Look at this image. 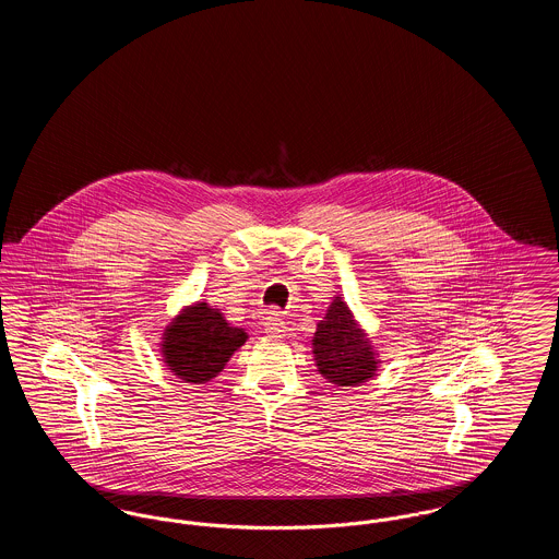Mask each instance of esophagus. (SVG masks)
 I'll return each instance as SVG.
<instances>
[{"instance_id": "obj_1", "label": "esophagus", "mask_w": 559, "mask_h": 559, "mask_svg": "<svg viewBox=\"0 0 559 559\" xmlns=\"http://www.w3.org/2000/svg\"><path fill=\"white\" fill-rule=\"evenodd\" d=\"M264 331H266L267 337L281 340V337L287 335V324H285V320L281 319L276 312H272V314H267L266 320H264Z\"/></svg>"}]
</instances>
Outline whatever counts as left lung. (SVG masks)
I'll list each match as a JSON object with an SVG mask.
<instances>
[{"instance_id":"1","label":"left lung","mask_w":559,"mask_h":559,"mask_svg":"<svg viewBox=\"0 0 559 559\" xmlns=\"http://www.w3.org/2000/svg\"><path fill=\"white\" fill-rule=\"evenodd\" d=\"M312 352L320 374L342 388L365 383L379 365L367 333L354 320L342 297L333 299L324 319L320 320Z\"/></svg>"}]
</instances>
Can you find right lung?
Instances as JSON below:
<instances>
[{"mask_svg": "<svg viewBox=\"0 0 559 559\" xmlns=\"http://www.w3.org/2000/svg\"><path fill=\"white\" fill-rule=\"evenodd\" d=\"M247 342L245 329L230 326L222 312L199 301L188 306L163 333V360L187 383H207Z\"/></svg>", "mask_w": 559, "mask_h": 559, "instance_id": "1", "label": "right lung"}]
</instances>
